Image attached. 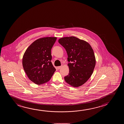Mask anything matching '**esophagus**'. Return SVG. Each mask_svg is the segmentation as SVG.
<instances>
[{
	"instance_id": "esophagus-1",
	"label": "esophagus",
	"mask_w": 124,
	"mask_h": 124,
	"mask_svg": "<svg viewBox=\"0 0 124 124\" xmlns=\"http://www.w3.org/2000/svg\"><path fill=\"white\" fill-rule=\"evenodd\" d=\"M61 67H62V66H59V67H57V69H58V70H59V69H61Z\"/></svg>"
}]
</instances>
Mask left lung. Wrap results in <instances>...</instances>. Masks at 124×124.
I'll list each match as a JSON object with an SVG mask.
<instances>
[{"label": "left lung", "instance_id": "1", "mask_svg": "<svg viewBox=\"0 0 124 124\" xmlns=\"http://www.w3.org/2000/svg\"><path fill=\"white\" fill-rule=\"evenodd\" d=\"M58 42L68 55L69 73L65 81L73 87L81 86L90 78L95 67L93 48L87 42L72 36L61 38Z\"/></svg>", "mask_w": 124, "mask_h": 124}]
</instances>
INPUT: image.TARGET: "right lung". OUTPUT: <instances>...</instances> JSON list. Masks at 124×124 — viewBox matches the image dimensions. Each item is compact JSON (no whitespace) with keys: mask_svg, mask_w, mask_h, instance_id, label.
Instances as JSON below:
<instances>
[{"mask_svg":"<svg viewBox=\"0 0 124 124\" xmlns=\"http://www.w3.org/2000/svg\"><path fill=\"white\" fill-rule=\"evenodd\" d=\"M57 38L46 37L37 39L27 48L23 58V66L27 76L36 85L50 80L56 69L51 60V49Z\"/></svg>","mask_w":124,"mask_h":124,"instance_id":"add662e5","label":"right lung"}]
</instances>
